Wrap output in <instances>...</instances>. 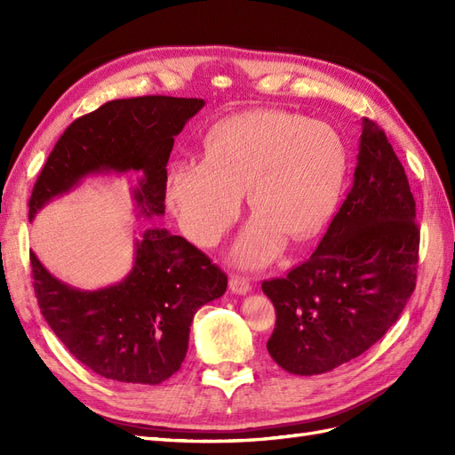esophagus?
I'll return each instance as SVG.
<instances>
[{
  "instance_id": "1",
  "label": "esophagus",
  "mask_w": 455,
  "mask_h": 455,
  "mask_svg": "<svg viewBox=\"0 0 455 455\" xmlns=\"http://www.w3.org/2000/svg\"><path fill=\"white\" fill-rule=\"evenodd\" d=\"M229 291L237 296H244L246 292H251V283H249V279L241 277V275H231Z\"/></svg>"
}]
</instances>
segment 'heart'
Masks as SVG:
<instances>
[{
    "label": "heart",
    "instance_id": "obj_1",
    "mask_svg": "<svg viewBox=\"0 0 455 455\" xmlns=\"http://www.w3.org/2000/svg\"><path fill=\"white\" fill-rule=\"evenodd\" d=\"M346 171L336 131L323 121L279 109L231 116L209 132L204 157L178 161L169 196L188 235L201 246L222 239L246 191L254 216L233 249L258 267L286 244L306 241L334 212Z\"/></svg>",
    "mask_w": 455,
    "mask_h": 455
}]
</instances>
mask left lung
<instances>
[{
    "mask_svg": "<svg viewBox=\"0 0 455 455\" xmlns=\"http://www.w3.org/2000/svg\"><path fill=\"white\" fill-rule=\"evenodd\" d=\"M353 186L323 241L283 279L261 283L277 323L271 359L316 376L370 349L416 288V201L387 136L363 117Z\"/></svg>",
    "mask_w": 455,
    "mask_h": 455,
    "instance_id": "obj_1",
    "label": "left lung"
}]
</instances>
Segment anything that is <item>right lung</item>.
Returning a JSON list of instances; mask_svg holds the SVG:
<instances>
[{"instance_id": "obj_1", "label": "right lung", "mask_w": 455, "mask_h": 455, "mask_svg": "<svg viewBox=\"0 0 455 455\" xmlns=\"http://www.w3.org/2000/svg\"><path fill=\"white\" fill-rule=\"evenodd\" d=\"M203 99L139 96L112 100L76 119L41 171L30 220L89 176L139 174V218L164 214L174 136ZM41 315L79 363L121 383L157 385L180 370L197 309L224 296L228 277L194 244L164 228L134 241L132 269L116 284L81 291L59 281L30 252Z\"/></svg>"}]
</instances>
